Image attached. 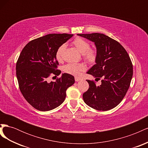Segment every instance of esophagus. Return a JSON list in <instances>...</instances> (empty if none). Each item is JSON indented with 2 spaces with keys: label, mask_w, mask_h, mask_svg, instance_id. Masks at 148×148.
<instances>
[{
  "label": "esophagus",
  "mask_w": 148,
  "mask_h": 148,
  "mask_svg": "<svg viewBox=\"0 0 148 148\" xmlns=\"http://www.w3.org/2000/svg\"><path fill=\"white\" fill-rule=\"evenodd\" d=\"M75 82H79V80H81V78H79V77H75Z\"/></svg>",
  "instance_id": "esophagus-1"
}]
</instances>
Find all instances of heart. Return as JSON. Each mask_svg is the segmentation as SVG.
<instances>
[{"label":"heart","mask_w":148,"mask_h":148,"mask_svg":"<svg viewBox=\"0 0 148 148\" xmlns=\"http://www.w3.org/2000/svg\"><path fill=\"white\" fill-rule=\"evenodd\" d=\"M73 46L77 50L83 55L84 59L89 61H94L96 59V52L95 49H90L89 43L82 38H76L72 42ZM66 48L65 44L61 45L56 51V58L58 61H61L63 57V53ZM64 71L66 73L75 76H78L82 70L84 69V66L82 64L70 63L64 66Z\"/></svg>","instance_id":"1"}]
</instances>
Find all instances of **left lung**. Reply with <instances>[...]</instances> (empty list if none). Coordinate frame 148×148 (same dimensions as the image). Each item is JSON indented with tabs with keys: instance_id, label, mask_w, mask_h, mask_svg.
I'll return each instance as SVG.
<instances>
[{
	"instance_id": "8db88e82",
	"label": "left lung",
	"mask_w": 148,
	"mask_h": 148,
	"mask_svg": "<svg viewBox=\"0 0 148 148\" xmlns=\"http://www.w3.org/2000/svg\"><path fill=\"white\" fill-rule=\"evenodd\" d=\"M95 42V62L87 73L101 80L100 86L87 80L89 89L84 102L97 110L106 111L120 104L128 91L133 77V65L127 52L115 40L101 33L78 34Z\"/></svg>"
}]
</instances>
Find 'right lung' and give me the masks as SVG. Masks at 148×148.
<instances>
[{"mask_svg": "<svg viewBox=\"0 0 148 148\" xmlns=\"http://www.w3.org/2000/svg\"><path fill=\"white\" fill-rule=\"evenodd\" d=\"M73 34H49L29 42L16 64L20 91L30 105L40 111H49L62 104L66 91L75 83L73 76L62 73L55 82H47L51 74L59 76L56 51Z\"/></svg>", "mask_w": 148, "mask_h": 148, "instance_id": "right-lung-1", "label": "right lung"}]
</instances>
